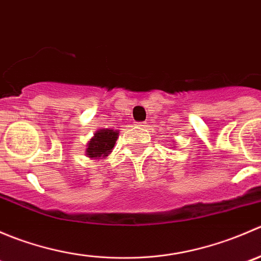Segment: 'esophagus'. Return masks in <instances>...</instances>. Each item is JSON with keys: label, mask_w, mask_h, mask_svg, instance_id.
<instances>
[{"label": "esophagus", "mask_w": 261, "mask_h": 261, "mask_svg": "<svg viewBox=\"0 0 261 261\" xmlns=\"http://www.w3.org/2000/svg\"><path fill=\"white\" fill-rule=\"evenodd\" d=\"M135 125H136V126H144V122H136Z\"/></svg>", "instance_id": "obj_1"}]
</instances>
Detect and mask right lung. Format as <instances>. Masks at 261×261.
<instances>
[{
    "instance_id": "add662e5",
    "label": "right lung",
    "mask_w": 261,
    "mask_h": 261,
    "mask_svg": "<svg viewBox=\"0 0 261 261\" xmlns=\"http://www.w3.org/2000/svg\"><path fill=\"white\" fill-rule=\"evenodd\" d=\"M117 135V131L109 130V128L97 131L93 139L89 141L87 155H89V158H97V159L101 156H107L115 145Z\"/></svg>"
}]
</instances>
